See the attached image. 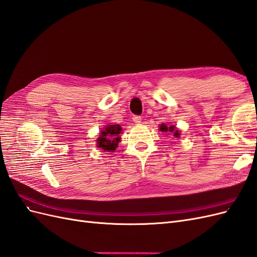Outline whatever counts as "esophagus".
Returning <instances> with one entry per match:
<instances>
[{"instance_id":"1","label":"esophagus","mask_w":257,"mask_h":257,"mask_svg":"<svg viewBox=\"0 0 257 257\" xmlns=\"http://www.w3.org/2000/svg\"><path fill=\"white\" fill-rule=\"evenodd\" d=\"M133 121H134L136 124H141V123H142V116H141V115H134V116H133Z\"/></svg>"}]
</instances>
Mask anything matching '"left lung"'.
<instances>
[{
    "label": "left lung",
    "instance_id": "obj_1",
    "mask_svg": "<svg viewBox=\"0 0 257 257\" xmlns=\"http://www.w3.org/2000/svg\"><path fill=\"white\" fill-rule=\"evenodd\" d=\"M160 131L161 132H165V133H167V132H169V133H172L176 138L180 137V132H179V130H177L175 127V125H166L165 123H163L160 125Z\"/></svg>",
    "mask_w": 257,
    "mask_h": 257
}]
</instances>
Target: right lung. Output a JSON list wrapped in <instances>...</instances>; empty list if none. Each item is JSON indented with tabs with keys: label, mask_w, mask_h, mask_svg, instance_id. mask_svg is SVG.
<instances>
[{
	"label": "right lung",
	"mask_w": 257,
	"mask_h": 257,
	"mask_svg": "<svg viewBox=\"0 0 257 257\" xmlns=\"http://www.w3.org/2000/svg\"><path fill=\"white\" fill-rule=\"evenodd\" d=\"M121 131L122 127L119 124H112V125L105 126L96 139V147L100 148L104 151L113 152L115 148L118 147V144L121 139L119 136Z\"/></svg>",
	"instance_id": "obj_1"
}]
</instances>
